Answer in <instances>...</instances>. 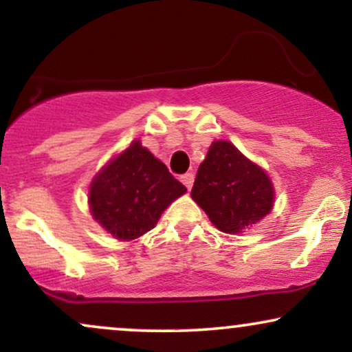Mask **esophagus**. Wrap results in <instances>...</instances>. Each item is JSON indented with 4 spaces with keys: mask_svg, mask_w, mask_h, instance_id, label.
Wrapping results in <instances>:
<instances>
[{
    "mask_svg": "<svg viewBox=\"0 0 352 352\" xmlns=\"http://www.w3.org/2000/svg\"><path fill=\"white\" fill-rule=\"evenodd\" d=\"M193 180H195V175H193V173H185V175H182V182H184V185H185V187H187L188 190L192 188Z\"/></svg>",
    "mask_w": 352,
    "mask_h": 352,
    "instance_id": "1",
    "label": "esophagus"
}]
</instances>
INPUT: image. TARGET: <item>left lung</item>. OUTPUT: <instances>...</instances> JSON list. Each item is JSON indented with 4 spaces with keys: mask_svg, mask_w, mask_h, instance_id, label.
<instances>
[{
    "mask_svg": "<svg viewBox=\"0 0 352 352\" xmlns=\"http://www.w3.org/2000/svg\"><path fill=\"white\" fill-rule=\"evenodd\" d=\"M192 199L220 232L238 235L272 212L274 188L260 165L228 140H215L197 172Z\"/></svg>",
    "mask_w": 352,
    "mask_h": 352,
    "instance_id": "left-lung-1",
    "label": "left lung"
}]
</instances>
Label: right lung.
Segmentation results:
<instances>
[{
	"label": "right lung",
	"instance_id": "add662e5",
	"mask_svg": "<svg viewBox=\"0 0 352 352\" xmlns=\"http://www.w3.org/2000/svg\"><path fill=\"white\" fill-rule=\"evenodd\" d=\"M185 192L165 164L134 140L96 173L87 201L100 227L131 241L155 227L164 210Z\"/></svg>",
	"mask_w": 352,
	"mask_h": 352
}]
</instances>
